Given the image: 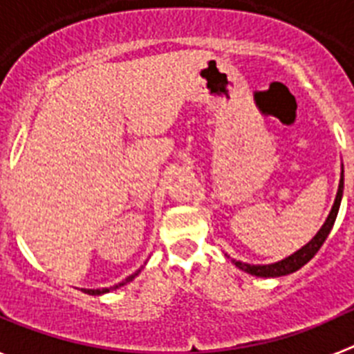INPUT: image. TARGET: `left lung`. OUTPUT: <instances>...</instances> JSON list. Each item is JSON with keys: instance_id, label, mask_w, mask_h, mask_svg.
<instances>
[{"instance_id": "1", "label": "left lung", "mask_w": 354, "mask_h": 354, "mask_svg": "<svg viewBox=\"0 0 354 354\" xmlns=\"http://www.w3.org/2000/svg\"><path fill=\"white\" fill-rule=\"evenodd\" d=\"M342 193H344V168L342 174H340V183H339V192H337L335 202L331 205V211L328 214L326 221L323 223V227L319 228V232L312 237L305 246H301L299 250L289 255V257L282 259V261L278 262H271V264H246V262H241L232 259L234 264L243 270L245 273L253 274V277H262V278H277V277H286V274L294 273V271H298L299 268L306 264V262L310 261L314 257L315 253L319 252V248L323 246V243L326 241L328 234L331 232V228H333V223L337 220V214H339V207L340 202H342Z\"/></svg>"}]
</instances>
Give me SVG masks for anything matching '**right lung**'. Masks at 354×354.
Returning <instances> with one entry per match:
<instances>
[{"mask_svg": "<svg viewBox=\"0 0 354 354\" xmlns=\"http://www.w3.org/2000/svg\"><path fill=\"white\" fill-rule=\"evenodd\" d=\"M142 268H143V266H142ZM142 268H140V270L136 271V273L129 274V277H127L126 280H122L120 283H115V286H111V287H102V289H81V290H83V292H86V294H90V296H101V294H106V292H109V290L120 289L122 286H126V283L133 282L134 278H136V277H138V274H140V271H142Z\"/></svg>", "mask_w": 354, "mask_h": 354, "instance_id": "add662e5", "label": "right lung"}]
</instances>
